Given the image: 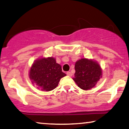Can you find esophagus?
Masks as SVG:
<instances>
[{"instance_id": "1", "label": "esophagus", "mask_w": 129, "mask_h": 129, "mask_svg": "<svg viewBox=\"0 0 129 129\" xmlns=\"http://www.w3.org/2000/svg\"><path fill=\"white\" fill-rule=\"evenodd\" d=\"M67 75L69 76H72V73H71V72H67Z\"/></svg>"}]
</instances>
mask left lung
<instances>
[{
    "label": "left lung",
    "instance_id": "obj_1",
    "mask_svg": "<svg viewBox=\"0 0 129 129\" xmlns=\"http://www.w3.org/2000/svg\"><path fill=\"white\" fill-rule=\"evenodd\" d=\"M75 73L73 80L79 88L88 90L95 87L102 77V70L97 61L91 59L81 58L75 65Z\"/></svg>",
    "mask_w": 129,
    "mask_h": 129
}]
</instances>
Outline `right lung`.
Wrapping results in <instances>:
<instances>
[{
    "label": "right lung",
    "instance_id": "add662e5",
    "mask_svg": "<svg viewBox=\"0 0 129 129\" xmlns=\"http://www.w3.org/2000/svg\"><path fill=\"white\" fill-rule=\"evenodd\" d=\"M67 75L62 72L61 66L54 57H42L34 61L29 71L32 84L43 91L56 88L60 79Z\"/></svg>",
    "mask_w": 129,
    "mask_h": 129
}]
</instances>
